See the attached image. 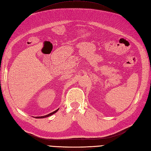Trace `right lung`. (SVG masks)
Listing matches in <instances>:
<instances>
[{"label":"right lung","instance_id":"right-lung-1","mask_svg":"<svg viewBox=\"0 0 151 151\" xmlns=\"http://www.w3.org/2000/svg\"><path fill=\"white\" fill-rule=\"evenodd\" d=\"M58 110H59V109H57V110H55V111H52V112H51V113H50V114H49L46 115L41 116H34V118H36V119H43V118H46V117H47V116H51V115H53V114H55L56 112H57V111H58Z\"/></svg>","mask_w":151,"mask_h":151}]
</instances>
